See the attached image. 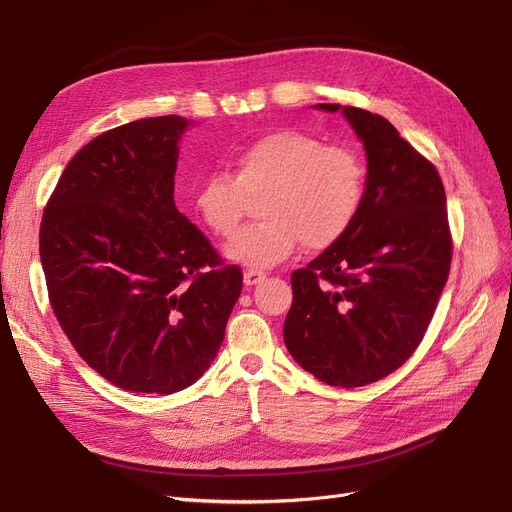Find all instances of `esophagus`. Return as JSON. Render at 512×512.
I'll return each instance as SVG.
<instances>
[{
  "instance_id": "esophagus-1",
  "label": "esophagus",
  "mask_w": 512,
  "mask_h": 512,
  "mask_svg": "<svg viewBox=\"0 0 512 512\" xmlns=\"http://www.w3.org/2000/svg\"><path fill=\"white\" fill-rule=\"evenodd\" d=\"M264 279H267V273H262V271L248 269V271L243 273V283H245V285H250V288H252V285H256V283L264 281Z\"/></svg>"
}]
</instances>
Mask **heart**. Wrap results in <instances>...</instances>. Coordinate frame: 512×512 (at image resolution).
<instances>
[{
	"instance_id": "heart-1",
	"label": "heart",
	"mask_w": 512,
	"mask_h": 512,
	"mask_svg": "<svg viewBox=\"0 0 512 512\" xmlns=\"http://www.w3.org/2000/svg\"><path fill=\"white\" fill-rule=\"evenodd\" d=\"M231 166L233 174L212 172L201 182L193 206L216 237L229 239L248 212V195L269 191L262 201L267 220L227 245V256L245 267H275L302 243L309 250L330 248L349 233L363 206L361 157L300 130H275L248 142Z\"/></svg>"
}]
</instances>
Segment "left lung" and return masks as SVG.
Listing matches in <instances>:
<instances>
[{"label": "left lung", "mask_w": 512, "mask_h": 512, "mask_svg": "<svg viewBox=\"0 0 512 512\" xmlns=\"http://www.w3.org/2000/svg\"><path fill=\"white\" fill-rule=\"evenodd\" d=\"M342 111L367 155L361 212L338 243L292 273L283 340L317 380L355 388L401 367L424 338L452 264L445 189L437 168L391 121Z\"/></svg>", "instance_id": "left-lung-1"}]
</instances>
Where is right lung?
<instances>
[{"mask_svg":"<svg viewBox=\"0 0 512 512\" xmlns=\"http://www.w3.org/2000/svg\"><path fill=\"white\" fill-rule=\"evenodd\" d=\"M163 115L96 136L39 227L52 311L79 357L132 393L172 395L218 355L243 275L176 210L178 140Z\"/></svg>","mask_w":512,"mask_h":512,"instance_id":"right-lung-1","label":"right lung"}]
</instances>
